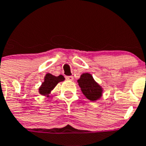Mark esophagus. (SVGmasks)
I'll use <instances>...</instances> for the list:
<instances>
[{
    "label": "esophagus",
    "instance_id": "1",
    "mask_svg": "<svg viewBox=\"0 0 146 146\" xmlns=\"http://www.w3.org/2000/svg\"><path fill=\"white\" fill-rule=\"evenodd\" d=\"M65 78H66V80H68V81H73V76H66Z\"/></svg>",
    "mask_w": 146,
    "mask_h": 146
}]
</instances>
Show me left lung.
<instances>
[{"label":"left lung","mask_w":146,"mask_h":146,"mask_svg":"<svg viewBox=\"0 0 146 146\" xmlns=\"http://www.w3.org/2000/svg\"><path fill=\"white\" fill-rule=\"evenodd\" d=\"M79 86L83 94L89 100L94 101L100 98L102 89L89 73H83L78 80Z\"/></svg>","instance_id":"obj_1"}]
</instances>
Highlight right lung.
<instances>
[{
    "label": "right lung",
    "mask_w": 146,
    "mask_h": 146,
    "mask_svg": "<svg viewBox=\"0 0 146 146\" xmlns=\"http://www.w3.org/2000/svg\"><path fill=\"white\" fill-rule=\"evenodd\" d=\"M64 80L65 78L62 75L54 76L50 73H47L44 77V82H43L41 86L39 88V93L42 95L48 94L59 82Z\"/></svg>",
    "instance_id": "right-lung-1"
}]
</instances>
